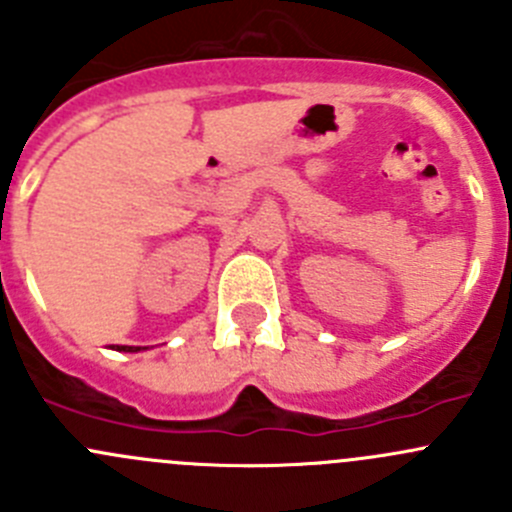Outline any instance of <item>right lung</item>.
Returning <instances> with one entry per match:
<instances>
[{
	"instance_id": "1",
	"label": "right lung",
	"mask_w": 512,
	"mask_h": 512,
	"mask_svg": "<svg viewBox=\"0 0 512 512\" xmlns=\"http://www.w3.org/2000/svg\"><path fill=\"white\" fill-rule=\"evenodd\" d=\"M116 349H118V352H138V349H133V347H118V344H116Z\"/></svg>"
}]
</instances>
